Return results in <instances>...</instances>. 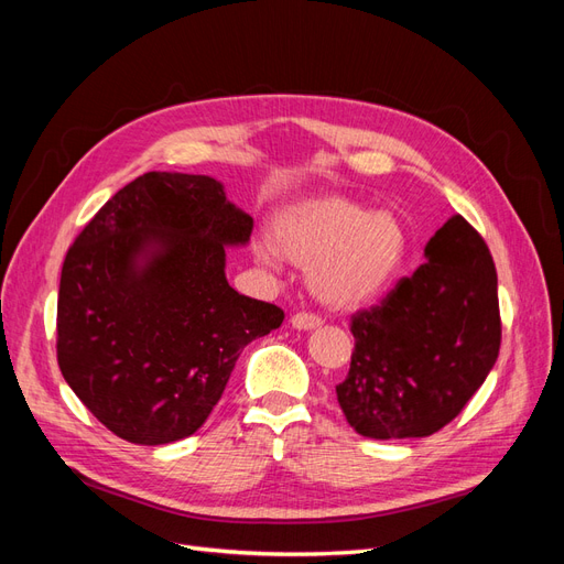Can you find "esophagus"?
I'll return each mask as SVG.
<instances>
[{
    "label": "esophagus",
    "instance_id": "1",
    "mask_svg": "<svg viewBox=\"0 0 564 564\" xmlns=\"http://www.w3.org/2000/svg\"><path fill=\"white\" fill-rule=\"evenodd\" d=\"M289 322H292V327L299 329V332H311V329H317L322 324V319L311 315V313H296V315H292V319H289Z\"/></svg>",
    "mask_w": 564,
    "mask_h": 564
}]
</instances>
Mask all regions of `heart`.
<instances>
[{
  "mask_svg": "<svg viewBox=\"0 0 564 564\" xmlns=\"http://www.w3.org/2000/svg\"><path fill=\"white\" fill-rule=\"evenodd\" d=\"M406 230L390 212H371L344 195H315L289 204L253 253L278 268L282 256L308 268V286L329 308L350 311L377 299L406 259Z\"/></svg>",
  "mask_w": 564,
  "mask_h": 564,
  "instance_id": "heart-1",
  "label": "heart"
}]
</instances>
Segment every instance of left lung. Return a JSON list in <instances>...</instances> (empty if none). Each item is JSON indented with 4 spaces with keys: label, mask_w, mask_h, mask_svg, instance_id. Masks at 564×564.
I'll return each instance as SVG.
<instances>
[{
    "label": "left lung",
    "mask_w": 564,
    "mask_h": 564,
    "mask_svg": "<svg viewBox=\"0 0 564 564\" xmlns=\"http://www.w3.org/2000/svg\"><path fill=\"white\" fill-rule=\"evenodd\" d=\"M423 256L381 305L352 315L355 350L336 400L371 440L437 433L499 357L497 268L482 237L456 214Z\"/></svg>",
    "instance_id": "obj_1"
}]
</instances>
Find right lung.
<instances>
[{
	"label": "right lung",
	"mask_w": 564,
	"mask_h": 564,
	"mask_svg": "<svg viewBox=\"0 0 564 564\" xmlns=\"http://www.w3.org/2000/svg\"><path fill=\"white\" fill-rule=\"evenodd\" d=\"M253 218L209 176L148 172L79 232L58 289V367L84 406L133 445L193 435L237 357L284 313L237 294L228 247Z\"/></svg>",
	"instance_id": "right-lung-1"
}]
</instances>
